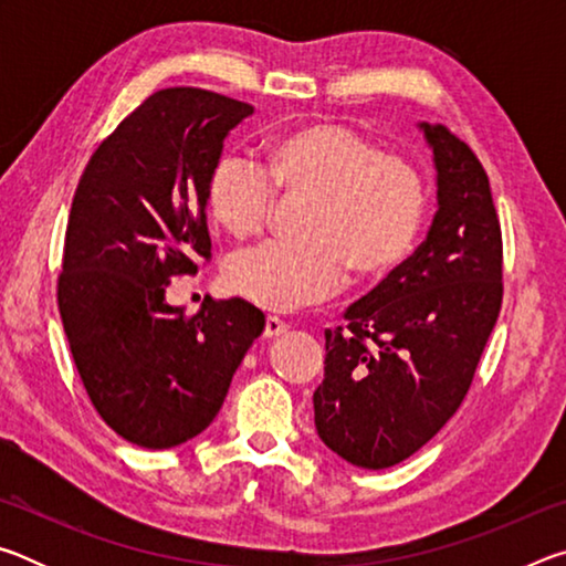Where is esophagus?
Here are the masks:
<instances>
[{
    "label": "esophagus",
    "instance_id": "1",
    "mask_svg": "<svg viewBox=\"0 0 566 566\" xmlns=\"http://www.w3.org/2000/svg\"><path fill=\"white\" fill-rule=\"evenodd\" d=\"M286 332V324L280 317H266L264 319V339H274Z\"/></svg>",
    "mask_w": 566,
    "mask_h": 566
}]
</instances>
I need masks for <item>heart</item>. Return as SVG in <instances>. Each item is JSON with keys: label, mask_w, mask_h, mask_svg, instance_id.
Wrapping results in <instances>:
<instances>
[{"label": "heart", "mask_w": 566, "mask_h": 566, "mask_svg": "<svg viewBox=\"0 0 566 566\" xmlns=\"http://www.w3.org/2000/svg\"><path fill=\"white\" fill-rule=\"evenodd\" d=\"M272 188L306 197L302 239H270L224 266L227 290L266 312L327 300L344 270L354 282L381 280L411 254L427 222L429 189L419 167L347 124L276 134L262 165L227 151L207 175V212L229 237L247 239L270 217Z\"/></svg>", "instance_id": "1"}]
</instances>
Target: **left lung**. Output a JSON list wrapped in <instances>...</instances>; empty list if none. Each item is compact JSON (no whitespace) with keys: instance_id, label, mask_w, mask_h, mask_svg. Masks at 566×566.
I'll return each mask as SVG.
<instances>
[{"instance_id":"obj_1","label":"left lung","mask_w":566,"mask_h":566,"mask_svg":"<svg viewBox=\"0 0 566 566\" xmlns=\"http://www.w3.org/2000/svg\"><path fill=\"white\" fill-rule=\"evenodd\" d=\"M419 129L437 167L432 227L324 332L314 391L322 442L364 469L405 462L454 417L502 310V227L482 161L444 124Z\"/></svg>"}]
</instances>
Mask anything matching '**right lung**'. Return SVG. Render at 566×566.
<instances>
[{
  "label": "right lung",
  "instance_id": "add662e5",
  "mask_svg": "<svg viewBox=\"0 0 566 566\" xmlns=\"http://www.w3.org/2000/svg\"><path fill=\"white\" fill-rule=\"evenodd\" d=\"M252 104L197 87L159 90L94 151L66 222L56 302L99 417L127 442L169 449L212 424L264 314L165 300L171 276L212 256L205 185Z\"/></svg>",
  "mask_w": 566,
  "mask_h": 566
}]
</instances>
